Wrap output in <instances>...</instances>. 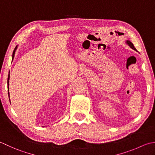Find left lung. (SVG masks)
Returning a JSON list of instances; mask_svg holds the SVG:
<instances>
[{
    "instance_id": "obj_1",
    "label": "left lung",
    "mask_w": 155,
    "mask_h": 155,
    "mask_svg": "<svg viewBox=\"0 0 155 155\" xmlns=\"http://www.w3.org/2000/svg\"><path fill=\"white\" fill-rule=\"evenodd\" d=\"M126 44H127V45L130 47V48H132V49H134V50H135V51H137V49H136V48L134 47V45H133V43H131L130 41H128V40H127L126 41Z\"/></svg>"
}]
</instances>
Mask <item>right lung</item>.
<instances>
[{
  "mask_svg": "<svg viewBox=\"0 0 155 155\" xmlns=\"http://www.w3.org/2000/svg\"><path fill=\"white\" fill-rule=\"evenodd\" d=\"M17 46H16V47L15 48V49H14V51H13V53H12V59H13V58H14V57H15V51H16V50H17ZM9 79H10V72H9V74H8V80H7V84H8V97H9V100H10V95H9V89H8V84H9Z\"/></svg>",
  "mask_w": 155,
  "mask_h": 155,
  "instance_id": "obj_1",
  "label": "right lung"
}]
</instances>
